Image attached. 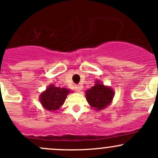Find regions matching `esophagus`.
<instances>
[{
  "label": "esophagus",
  "mask_w": 158,
  "mask_h": 158,
  "mask_svg": "<svg viewBox=\"0 0 158 158\" xmlns=\"http://www.w3.org/2000/svg\"><path fill=\"white\" fill-rule=\"evenodd\" d=\"M82 85H75V90L77 92H80L81 90H82Z\"/></svg>",
  "instance_id": "34e87169"
}]
</instances>
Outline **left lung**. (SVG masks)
I'll return each instance as SVG.
<instances>
[{
  "label": "left lung",
  "mask_w": 158,
  "mask_h": 158,
  "mask_svg": "<svg viewBox=\"0 0 158 158\" xmlns=\"http://www.w3.org/2000/svg\"><path fill=\"white\" fill-rule=\"evenodd\" d=\"M94 85L85 91V98L88 104L94 110H102L111 104L115 91L110 86L105 85L101 81H95Z\"/></svg>",
  "instance_id": "left-lung-1"
}]
</instances>
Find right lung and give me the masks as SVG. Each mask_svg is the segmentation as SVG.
I'll use <instances>...</instances> for the list:
<instances>
[{"label":"right lung","instance_id":"1","mask_svg":"<svg viewBox=\"0 0 158 158\" xmlns=\"http://www.w3.org/2000/svg\"><path fill=\"white\" fill-rule=\"evenodd\" d=\"M73 92L66 88L55 87L53 84L49 85L45 91L40 94L39 100L41 105L46 110L55 112L63 106L67 96Z\"/></svg>","mask_w":158,"mask_h":158}]
</instances>
